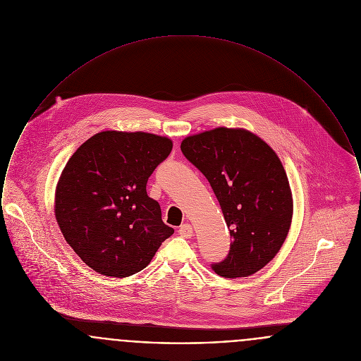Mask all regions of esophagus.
Masks as SVG:
<instances>
[{
	"label": "esophagus",
	"mask_w": 361,
	"mask_h": 361,
	"mask_svg": "<svg viewBox=\"0 0 361 361\" xmlns=\"http://www.w3.org/2000/svg\"><path fill=\"white\" fill-rule=\"evenodd\" d=\"M178 233H179V235H182L183 238H192V224H189V223H185V224H182L180 227H179V230H178Z\"/></svg>",
	"instance_id": "esophagus-1"
}]
</instances>
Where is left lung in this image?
<instances>
[{"instance_id":"obj_1","label":"left lung","mask_w":361,"mask_h":361,"mask_svg":"<svg viewBox=\"0 0 361 361\" xmlns=\"http://www.w3.org/2000/svg\"><path fill=\"white\" fill-rule=\"evenodd\" d=\"M180 150L208 179L230 228V252L212 269L233 279L257 272L281 250L293 217L278 154L256 134L227 127L186 137Z\"/></svg>"}]
</instances>
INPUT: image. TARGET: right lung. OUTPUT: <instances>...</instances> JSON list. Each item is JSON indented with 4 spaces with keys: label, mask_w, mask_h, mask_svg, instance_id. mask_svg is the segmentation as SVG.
<instances>
[{
    "label": "right lung",
    "mask_w": 361,
    "mask_h": 361,
    "mask_svg": "<svg viewBox=\"0 0 361 361\" xmlns=\"http://www.w3.org/2000/svg\"><path fill=\"white\" fill-rule=\"evenodd\" d=\"M172 141L149 133L101 131L63 169L54 216L73 252L98 274L126 278L144 269L173 234L146 192Z\"/></svg>",
    "instance_id": "obj_1"
}]
</instances>
